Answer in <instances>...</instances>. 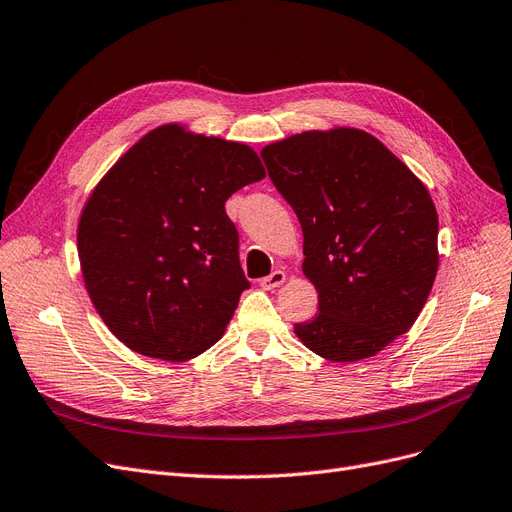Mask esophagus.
<instances>
[{
    "label": "esophagus",
    "instance_id": "34e87169",
    "mask_svg": "<svg viewBox=\"0 0 512 512\" xmlns=\"http://www.w3.org/2000/svg\"><path fill=\"white\" fill-rule=\"evenodd\" d=\"M285 280H287V274H285V272H282V270H274V272L268 274L266 278H261L259 285H261L263 289H266V291H272V289L280 287Z\"/></svg>",
    "mask_w": 512,
    "mask_h": 512
}]
</instances>
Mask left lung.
<instances>
[{
  "mask_svg": "<svg viewBox=\"0 0 512 512\" xmlns=\"http://www.w3.org/2000/svg\"><path fill=\"white\" fill-rule=\"evenodd\" d=\"M304 232L301 270L318 314L295 325L333 363L375 356L420 316L439 270V217L426 185L369 132L306 130L261 149Z\"/></svg>",
  "mask_w": 512,
  "mask_h": 512,
  "instance_id": "1",
  "label": "left lung"
}]
</instances>
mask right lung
<instances>
[{
    "label": "right lung",
    "instance_id": "add662e5",
    "mask_svg": "<svg viewBox=\"0 0 512 512\" xmlns=\"http://www.w3.org/2000/svg\"><path fill=\"white\" fill-rule=\"evenodd\" d=\"M263 177L253 147L177 122L107 170L82 208L78 257L92 306L124 346L181 363L219 342L249 289L225 200Z\"/></svg>",
    "mask_w": 512,
    "mask_h": 512
}]
</instances>
